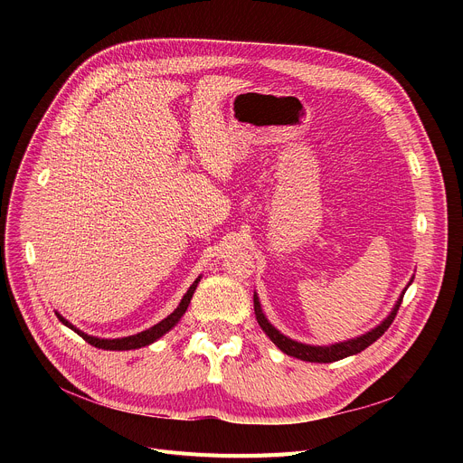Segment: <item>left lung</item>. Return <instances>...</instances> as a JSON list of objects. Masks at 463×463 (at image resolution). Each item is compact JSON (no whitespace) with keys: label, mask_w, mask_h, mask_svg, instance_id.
I'll list each match as a JSON object with an SVG mask.
<instances>
[{"label":"left lung","mask_w":463,"mask_h":463,"mask_svg":"<svg viewBox=\"0 0 463 463\" xmlns=\"http://www.w3.org/2000/svg\"><path fill=\"white\" fill-rule=\"evenodd\" d=\"M412 283V278L411 281L407 283V287ZM407 287L402 290L400 298L396 300L392 311L386 315V317L375 326L372 328L370 332L362 334V335H356L353 339H345V342H337V344H330V345H309V344H302V342H297V339H290L287 337L285 334H281L269 319H266V315L262 313V307H260V302H259V297L257 293H253V306H255V317H257V323L259 326L264 330V334L269 335L272 339V344L283 351L285 354L288 356H295V358H300V360H306V362H321V364H326V362H335V360H342V358H347V356H353L360 351H364L366 347H370L373 342H377V339L388 330V326L392 325L396 313L402 306V300H403V295Z\"/></svg>","instance_id":"8db88e82"}]
</instances>
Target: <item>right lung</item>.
I'll use <instances>...</instances> for the list:
<instances>
[{
  "label": "right lung",
  "mask_w": 463,
  "mask_h": 463,
  "mask_svg": "<svg viewBox=\"0 0 463 463\" xmlns=\"http://www.w3.org/2000/svg\"><path fill=\"white\" fill-rule=\"evenodd\" d=\"M201 278H203V276H199L197 279L193 281V285L187 288V293H185V295H184V298L180 300L178 307H176L173 313H170L168 317H165V319H163V321H159L157 325L150 326L148 330H142V332L133 334V335L114 337V339L97 337V335H90V334H86V332L79 330L75 325L69 323V321L63 317V315H60L58 311H56V317H58V319H60L67 328L75 330L82 339H86V342H88L90 345H93V347L107 349V351H131V349H140V347H146V345H150V344L157 342V339H159L161 335H165L168 330H173V328L178 325V321L184 317V313L187 311V306H189V302H191V298H193V293H194V288H197V285H199Z\"/></svg>",
  "instance_id": "add662e5"
}]
</instances>
